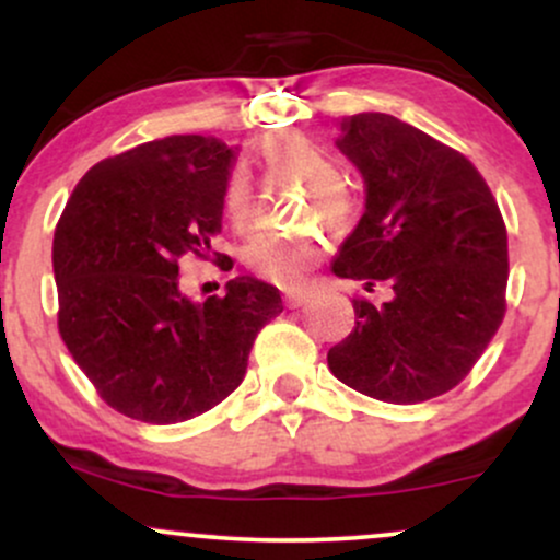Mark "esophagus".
<instances>
[{"label":"esophagus","mask_w":560,"mask_h":560,"mask_svg":"<svg viewBox=\"0 0 560 560\" xmlns=\"http://www.w3.org/2000/svg\"><path fill=\"white\" fill-rule=\"evenodd\" d=\"M284 302H287V307L305 305V302H307V289H289V292L284 294Z\"/></svg>","instance_id":"esophagus-1"}]
</instances>
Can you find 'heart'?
Returning <instances> with one entry per match:
<instances>
[{"label": "heart", "instance_id": "heart-1", "mask_svg": "<svg viewBox=\"0 0 560 560\" xmlns=\"http://www.w3.org/2000/svg\"><path fill=\"white\" fill-rule=\"evenodd\" d=\"M268 168L289 173L311 184V210H318L331 226H345L352 218V197L339 184V165L324 147L300 131H279L262 141L260 150ZM223 213L234 229H247L253 215V178L244 168L229 173L223 186ZM324 240L316 231L302 234H255L244 244V266L258 279L276 287H294L316 266Z\"/></svg>", "mask_w": 560, "mask_h": 560}]
</instances>
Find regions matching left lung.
Listing matches in <instances>:
<instances>
[{
    "label": "left lung",
    "mask_w": 560,
    "mask_h": 560,
    "mask_svg": "<svg viewBox=\"0 0 560 560\" xmlns=\"http://www.w3.org/2000/svg\"><path fill=\"white\" fill-rule=\"evenodd\" d=\"M337 147L365 182V213L334 273L392 298H355V329L329 350L339 382L413 405L458 387L505 318L508 231L468 158L384 113L342 118Z\"/></svg>",
    "instance_id": "8db88e82"
}]
</instances>
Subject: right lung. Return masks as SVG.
I'll return each instance as SVG.
<instances>
[{"mask_svg": "<svg viewBox=\"0 0 560 560\" xmlns=\"http://www.w3.org/2000/svg\"><path fill=\"white\" fill-rule=\"evenodd\" d=\"M226 144L176 133L96 163L55 229L57 329L96 395L144 423L208 413L242 384L255 337L284 311L279 289L253 276L223 298L178 292V262L213 253Z\"/></svg>", "mask_w": 560, "mask_h": 560, "instance_id": "right-lung-1", "label": "right lung"}]
</instances>
